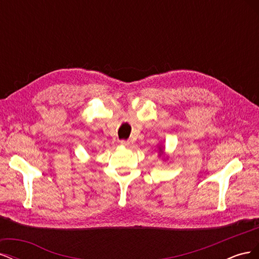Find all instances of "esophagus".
<instances>
[{"instance_id":"obj_1","label":"esophagus","mask_w":259,"mask_h":259,"mask_svg":"<svg viewBox=\"0 0 259 259\" xmlns=\"http://www.w3.org/2000/svg\"><path fill=\"white\" fill-rule=\"evenodd\" d=\"M121 146H123V147H131V146H132V143H131V142H127V140H122V142H121Z\"/></svg>"}]
</instances>
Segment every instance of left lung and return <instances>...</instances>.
I'll list each match as a JSON object with an SVG mask.
<instances>
[{"label":"left lung","mask_w":259,"mask_h":259,"mask_svg":"<svg viewBox=\"0 0 259 259\" xmlns=\"http://www.w3.org/2000/svg\"><path fill=\"white\" fill-rule=\"evenodd\" d=\"M164 154V148L163 147H159V155L162 156ZM165 160V159H164Z\"/></svg>","instance_id":"8db88e82"}]
</instances>
